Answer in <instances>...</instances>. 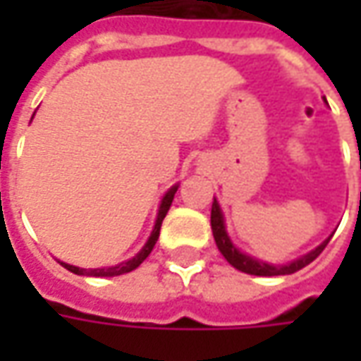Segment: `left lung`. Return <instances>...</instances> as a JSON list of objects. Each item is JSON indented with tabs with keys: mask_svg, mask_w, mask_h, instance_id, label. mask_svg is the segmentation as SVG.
<instances>
[{
	"mask_svg": "<svg viewBox=\"0 0 361 361\" xmlns=\"http://www.w3.org/2000/svg\"><path fill=\"white\" fill-rule=\"evenodd\" d=\"M211 229H213V237H215V243L216 247H219V251H221V255L225 257L235 269L243 271V273H249V275H259V277L289 275V273H295V271L303 269L305 265H310L313 259L326 249V245L331 239V235H329L326 241L319 243L310 253L298 257V259H293L289 263H283V265H273V263H267L263 259H257V257L243 253L241 249H237V245H233L229 233H227V227H225V215H223L221 204H219L216 199L213 201V209H211Z\"/></svg>",
	"mask_w": 361,
	"mask_h": 361,
	"instance_id": "8db88e82",
	"label": "left lung"
}]
</instances>
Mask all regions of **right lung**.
<instances>
[{
	"label": "right lung",
	"mask_w": 361,
	"mask_h": 361,
	"mask_svg": "<svg viewBox=\"0 0 361 361\" xmlns=\"http://www.w3.org/2000/svg\"><path fill=\"white\" fill-rule=\"evenodd\" d=\"M176 188H178V185H173V187L164 192V197H162V201H160L159 213H157V221H154V229H152V233H150V237L146 239L145 247H142L136 255L132 257V259H128V261H122V263H118V265H112V267H98V269H82V267L70 265V263H63V261H60V265L66 267L68 271H72V273H76V275H86V277H116V275H124V273H130V271H134L138 265H140V263H142V261H145L146 257L150 255V251L154 249V245H157V241H159L160 225H162V219L166 216L169 209H171V204H173Z\"/></svg>",
	"instance_id": "obj_1"
}]
</instances>
